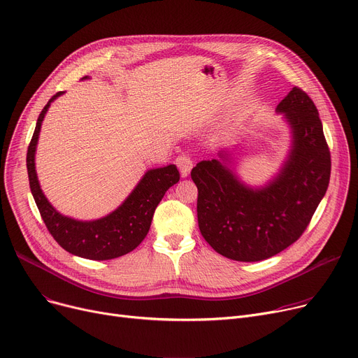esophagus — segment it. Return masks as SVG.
Here are the masks:
<instances>
[{"label": "esophagus", "mask_w": 358, "mask_h": 358, "mask_svg": "<svg viewBox=\"0 0 358 358\" xmlns=\"http://www.w3.org/2000/svg\"><path fill=\"white\" fill-rule=\"evenodd\" d=\"M176 164H177L178 169H180L181 177H187V176L190 174L192 168H193V161H192V158L189 155H185V154L178 155L176 158Z\"/></svg>", "instance_id": "esophagus-1"}]
</instances>
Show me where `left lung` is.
<instances>
[{"label": "left lung", "mask_w": 358, "mask_h": 358, "mask_svg": "<svg viewBox=\"0 0 358 358\" xmlns=\"http://www.w3.org/2000/svg\"><path fill=\"white\" fill-rule=\"evenodd\" d=\"M277 111L286 113L293 148L264 189L241 184L217 159L192 169L200 232L216 252L235 261L267 259L290 247L306 231L329 184L331 152L312 99L293 87Z\"/></svg>", "instance_id": "left-lung-1"}]
</instances>
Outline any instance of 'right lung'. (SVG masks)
Here are the masks:
<instances>
[{"instance_id": "obj_1", "label": "right lung", "mask_w": 358, "mask_h": 358, "mask_svg": "<svg viewBox=\"0 0 358 358\" xmlns=\"http://www.w3.org/2000/svg\"><path fill=\"white\" fill-rule=\"evenodd\" d=\"M61 94L64 91L56 92L41 111L27 148L26 162L31 194L49 234L65 251L97 261L122 257L134 251L145 239L157 206L169 187L178 182L180 173L176 165L150 169L119 209L99 220L80 222L59 215L41 190L34 169V152L46 111Z\"/></svg>"}]
</instances>
